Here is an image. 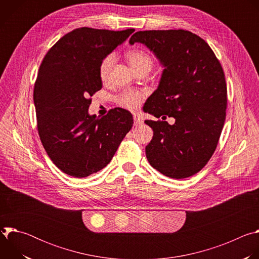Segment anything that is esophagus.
<instances>
[{
  "instance_id": "34e87169",
  "label": "esophagus",
  "mask_w": 259,
  "mask_h": 259,
  "mask_svg": "<svg viewBox=\"0 0 259 259\" xmlns=\"http://www.w3.org/2000/svg\"><path fill=\"white\" fill-rule=\"evenodd\" d=\"M133 120H134V125L135 126H139V125H141L142 124V120L139 118V116H137V115H134L133 116Z\"/></svg>"
}]
</instances>
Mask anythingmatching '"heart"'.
Here are the masks:
<instances>
[{
    "label": "heart",
    "instance_id": "heart-1",
    "mask_svg": "<svg viewBox=\"0 0 259 259\" xmlns=\"http://www.w3.org/2000/svg\"><path fill=\"white\" fill-rule=\"evenodd\" d=\"M126 58L129 64L138 73L143 70L150 71L154 64V60L152 56L141 49H131L127 51ZM114 62H115L114 54L106 55L100 61L98 66V76L101 82L103 83L107 82L109 78L110 69H112ZM143 97H144L143 91L136 90V89H128L119 94V96L117 97V101L121 106L130 110H135L136 108L139 107Z\"/></svg>",
    "mask_w": 259,
    "mask_h": 259
}]
</instances>
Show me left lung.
Wrapping results in <instances>:
<instances>
[{
	"label": "left lung",
	"mask_w": 259,
	"mask_h": 259,
	"mask_svg": "<svg viewBox=\"0 0 259 259\" xmlns=\"http://www.w3.org/2000/svg\"><path fill=\"white\" fill-rule=\"evenodd\" d=\"M143 44L164 67L157 90L143 110L175 123L145 120L154 136L145 147L151 166L167 177L198 173L212 157L227 109L225 72L214 52L199 35L183 29L135 32L129 44Z\"/></svg>",
	"instance_id": "8db88e82"
}]
</instances>
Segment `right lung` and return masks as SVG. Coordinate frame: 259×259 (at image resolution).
Listing matches in <instances>:
<instances>
[{
    "instance_id": "add662e5",
    "label": "right lung",
    "mask_w": 259,
    "mask_h": 259,
    "mask_svg": "<svg viewBox=\"0 0 259 259\" xmlns=\"http://www.w3.org/2000/svg\"><path fill=\"white\" fill-rule=\"evenodd\" d=\"M134 28L115 31L81 27L66 33L45 55L33 89L40 139L65 174L87 177L103 169L133 126L128 110L89 115L90 97L102 88L100 61Z\"/></svg>"
}]
</instances>
